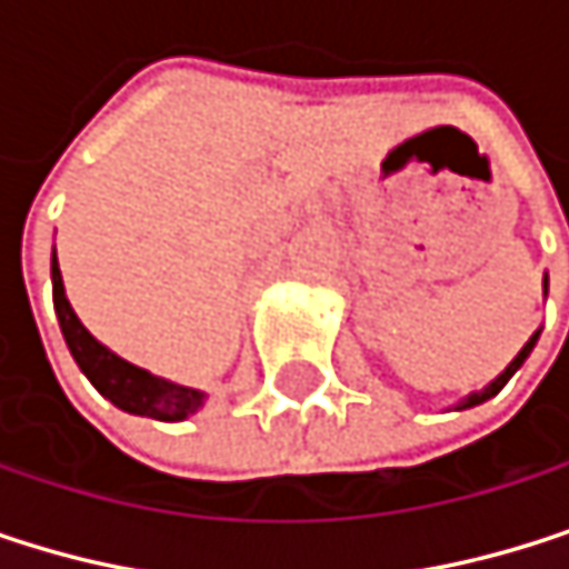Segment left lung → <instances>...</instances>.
<instances>
[{"mask_svg": "<svg viewBox=\"0 0 569 569\" xmlns=\"http://www.w3.org/2000/svg\"><path fill=\"white\" fill-rule=\"evenodd\" d=\"M547 287H550V279L543 276V300H547ZM537 340H540V330H537V333H533V337H530V340L523 343V350H520V353H517V357L510 360V367H507V370H503V373H500V377H497L493 383H487L483 390H477V393H470V397H463V400H460V403H457L453 410H470V407H480V403H487L490 397H497V393H500V390L507 387V380H510V377H513V373H517V370L523 367V360H527V357L533 353V347H537Z\"/></svg>", "mask_w": 569, "mask_h": 569, "instance_id": "obj_1", "label": "left lung"}]
</instances>
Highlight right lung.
<instances>
[{
    "label": "right lung",
    "instance_id": "add662e5",
    "mask_svg": "<svg viewBox=\"0 0 569 569\" xmlns=\"http://www.w3.org/2000/svg\"><path fill=\"white\" fill-rule=\"evenodd\" d=\"M52 303H56V317L66 337V347L72 353V360L79 363V370L86 373V380L119 410L132 413V417H149V420H162V423H179L186 417H192L202 403L206 393L192 390V387H179L172 380H162L122 357H116L109 347H102L76 317V310L66 300V287H62V272H59V259L52 249Z\"/></svg>",
    "mask_w": 569,
    "mask_h": 569
}]
</instances>
